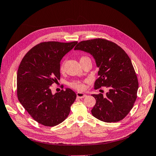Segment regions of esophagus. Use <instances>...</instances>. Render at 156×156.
<instances>
[{
    "mask_svg": "<svg viewBox=\"0 0 156 156\" xmlns=\"http://www.w3.org/2000/svg\"><path fill=\"white\" fill-rule=\"evenodd\" d=\"M76 96H77L78 98H83L87 96V95H86L84 93H77Z\"/></svg>",
    "mask_w": 156,
    "mask_h": 156,
    "instance_id": "obj_1",
    "label": "esophagus"
}]
</instances>
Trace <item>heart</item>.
Returning a JSON list of instances; mask_svg holds the SVG:
<instances>
[{"mask_svg": "<svg viewBox=\"0 0 156 156\" xmlns=\"http://www.w3.org/2000/svg\"><path fill=\"white\" fill-rule=\"evenodd\" d=\"M87 59H90V58L87 56H82L81 58H80V62H83V61H84L85 60H87ZM63 70H64V63H63L60 66V71L63 72ZM85 83V82H82V81H74L70 83V85L71 87L76 89L78 90L82 91V90H83L86 87Z\"/></svg>", "mask_w": 156, "mask_h": 156, "instance_id": "heart-1", "label": "heart"}]
</instances>
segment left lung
<instances>
[{"label": "left lung", "mask_w": 156, "mask_h": 156, "mask_svg": "<svg viewBox=\"0 0 156 156\" xmlns=\"http://www.w3.org/2000/svg\"><path fill=\"white\" fill-rule=\"evenodd\" d=\"M74 50L90 54L99 68V78L94 89L106 87L105 96L92 94L96 104L93 116L102 122L111 123L123 119L133 107L139 87L137 78L130 58L116 44L96 38L79 42Z\"/></svg>", "instance_id": "left-lung-1"}]
</instances>
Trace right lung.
<instances>
[{
    "mask_svg": "<svg viewBox=\"0 0 156 156\" xmlns=\"http://www.w3.org/2000/svg\"><path fill=\"white\" fill-rule=\"evenodd\" d=\"M78 42L40 43L23 58L17 71V96L40 124L54 126L69 114L76 94L66 88L53 94L51 85L60 80V62Z\"/></svg>",
    "mask_w": 156,
    "mask_h": 156,
    "instance_id": "right-lung-1",
    "label": "right lung"
}]
</instances>
